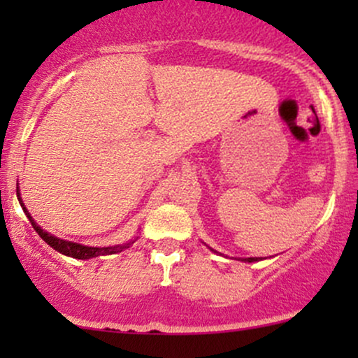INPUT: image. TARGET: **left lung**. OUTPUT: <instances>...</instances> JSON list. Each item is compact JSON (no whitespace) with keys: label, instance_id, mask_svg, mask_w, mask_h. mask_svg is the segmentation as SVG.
I'll return each instance as SVG.
<instances>
[{"label":"left lung","instance_id":"8db88e82","mask_svg":"<svg viewBox=\"0 0 358 358\" xmlns=\"http://www.w3.org/2000/svg\"><path fill=\"white\" fill-rule=\"evenodd\" d=\"M242 261H248V262H254V261H261V259H257V257H248V259H242Z\"/></svg>","mask_w":358,"mask_h":358}]
</instances>
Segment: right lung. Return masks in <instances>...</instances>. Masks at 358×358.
I'll return each mask as SVG.
<instances>
[{"mask_svg": "<svg viewBox=\"0 0 358 358\" xmlns=\"http://www.w3.org/2000/svg\"><path fill=\"white\" fill-rule=\"evenodd\" d=\"M16 195H18V202L23 207V212L27 213L28 220L31 222V225H34L35 231L38 232V236L42 237V239L47 242V244L50 245L52 249H55L57 252L64 254V256H69V257H73V259H90V257H97V256H108V254L121 252V250L127 249L131 244H134V241H136V239H133L131 242H127V244L113 245V248H89V245L77 244V242H72V241L59 239V237H55V236H52V234L45 232L42 227H38V225L35 224V220L31 219V215H30V213H28L27 207H24L23 202H22V196H20L18 187H16Z\"/></svg>", "mask_w": 358, "mask_h": 358, "instance_id": "add662e5", "label": "right lung"}]
</instances>
